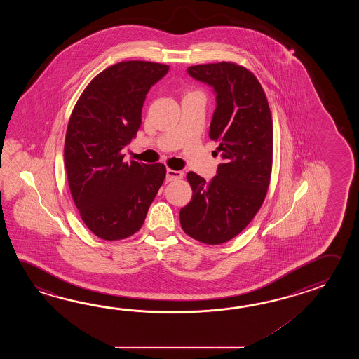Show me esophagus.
I'll return each mask as SVG.
<instances>
[{
  "label": "esophagus",
  "instance_id": "34e87169",
  "mask_svg": "<svg viewBox=\"0 0 359 359\" xmlns=\"http://www.w3.org/2000/svg\"><path fill=\"white\" fill-rule=\"evenodd\" d=\"M183 177V172L181 170H173V169H167V182H172V181H177L181 180Z\"/></svg>",
  "mask_w": 359,
  "mask_h": 359
}]
</instances>
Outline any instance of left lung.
<instances>
[{
  "mask_svg": "<svg viewBox=\"0 0 359 359\" xmlns=\"http://www.w3.org/2000/svg\"><path fill=\"white\" fill-rule=\"evenodd\" d=\"M192 78L213 87L217 107L209 137L218 141L223 163L206 182L187 173L190 203L180 212L182 229L208 245L227 243L252 222L267 195L273 126L266 93L250 70L235 62L194 65Z\"/></svg>",
  "mask_w": 359,
  "mask_h": 359,
  "instance_id": "1",
  "label": "left lung"
}]
</instances>
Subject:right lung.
<instances>
[{
	"label": "right lung",
	"mask_w": 359,
	"mask_h": 359,
	"mask_svg": "<svg viewBox=\"0 0 359 359\" xmlns=\"http://www.w3.org/2000/svg\"><path fill=\"white\" fill-rule=\"evenodd\" d=\"M168 70L151 61L111 65L92 79L70 115L69 189L84 224L102 240L136 233L165 178L161 163H127L122 150L136 137L147 92Z\"/></svg>",
	"instance_id": "1"
}]
</instances>
